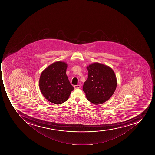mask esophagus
Returning <instances> with one entry per match:
<instances>
[{
  "instance_id": "34e87169",
  "label": "esophagus",
  "mask_w": 155,
  "mask_h": 155,
  "mask_svg": "<svg viewBox=\"0 0 155 155\" xmlns=\"http://www.w3.org/2000/svg\"><path fill=\"white\" fill-rule=\"evenodd\" d=\"M80 87H81V86H80V85H75V86H74V89H79V88H80Z\"/></svg>"
}]
</instances>
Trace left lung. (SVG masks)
Wrapping results in <instances>:
<instances>
[{
	"instance_id": "8db88e82",
	"label": "left lung",
	"mask_w": 155,
	"mask_h": 155,
	"mask_svg": "<svg viewBox=\"0 0 155 155\" xmlns=\"http://www.w3.org/2000/svg\"><path fill=\"white\" fill-rule=\"evenodd\" d=\"M88 78L83 90L88 101L95 105L103 104L109 100L117 88V79L110 67L99 63L87 67Z\"/></svg>"
}]
</instances>
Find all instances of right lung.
<instances>
[{"instance_id": "right-lung-1", "label": "right lung", "mask_w": 155, "mask_h": 155, "mask_svg": "<svg viewBox=\"0 0 155 155\" xmlns=\"http://www.w3.org/2000/svg\"><path fill=\"white\" fill-rule=\"evenodd\" d=\"M68 64L64 61L52 63L41 72L39 87L44 97L50 102L61 104L68 100L74 87L66 74Z\"/></svg>"}]
</instances>
